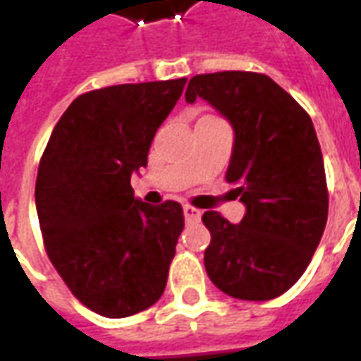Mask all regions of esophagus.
<instances>
[{"mask_svg":"<svg viewBox=\"0 0 361 361\" xmlns=\"http://www.w3.org/2000/svg\"><path fill=\"white\" fill-rule=\"evenodd\" d=\"M183 216H185L188 222H197V220H201V211L195 209V207H189V204H185V207H183Z\"/></svg>","mask_w":361,"mask_h":361,"instance_id":"34e87169","label":"esophagus"}]
</instances>
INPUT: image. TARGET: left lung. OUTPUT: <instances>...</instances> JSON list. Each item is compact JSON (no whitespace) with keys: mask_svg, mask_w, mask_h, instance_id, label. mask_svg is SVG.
<instances>
[{"mask_svg":"<svg viewBox=\"0 0 361 361\" xmlns=\"http://www.w3.org/2000/svg\"><path fill=\"white\" fill-rule=\"evenodd\" d=\"M203 98L234 129L226 181L245 207L240 224L203 214L211 232L204 269L224 294L265 302L302 276L326 224L325 166L313 121L271 77L195 75L185 102Z\"/></svg>","mask_w":361,"mask_h":361,"instance_id":"8db88e82","label":"left lung"}]
</instances>
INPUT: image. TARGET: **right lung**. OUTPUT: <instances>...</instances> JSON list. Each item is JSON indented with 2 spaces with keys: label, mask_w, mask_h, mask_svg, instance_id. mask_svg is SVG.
Returning a JSON list of instances; mask_svg holds the SVG:
<instances>
[{
  "label": "right lung",
  "mask_w": 361,
  "mask_h": 361,
  "mask_svg": "<svg viewBox=\"0 0 361 361\" xmlns=\"http://www.w3.org/2000/svg\"><path fill=\"white\" fill-rule=\"evenodd\" d=\"M188 79L116 85L75 98L51 131L36 178L44 245L75 298L121 319L164 292L183 211L137 199L131 176L147 166L158 127Z\"/></svg>",
  "instance_id": "add662e5"
}]
</instances>
